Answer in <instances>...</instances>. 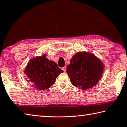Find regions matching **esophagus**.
Masks as SVG:
<instances>
[{"instance_id":"esophagus-1","label":"esophagus","mask_w":127,"mask_h":127,"mask_svg":"<svg viewBox=\"0 0 127 127\" xmlns=\"http://www.w3.org/2000/svg\"><path fill=\"white\" fill-rule=\"evenodd\" d=\"M62 70H63L64 72H66V66H65V67H62Z\"/></svg>"}]
</instances>
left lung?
Returning <instances> with one entry per match:
<instances>
[{
    "instance_id": "1",
    "label": "left lung",
    "mask_w": 127,
    "mask_h": 127,
    "mask_svg": "<svg viewBox=\"0 0 127 127\" xmlns=\"http://www.w3.org/2000/svg\"><path fill=\"white\" fill-rule=\"evenodd\" d=\"M104 67V64L94 55L81 52L70 60L66 72L73 85L86 90L97 84Z\"/></svg>"
}]
</instances>
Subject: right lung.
Wrapping results in <instances>:
<instances>
[{
  "instance_id": "right-lung-1",
  "label": "right lung",
  "mask_w": 127,
  "mask_h": 127,
  "mask_svg": "<svg viewBox=\"0 0 127 127\" xmlns=\"http://www.w3.org/2000/svg\"><path fill=\"white\" fill-rule=\"evenodd\" d=\"M64 71L54 61L46 58V55L31 59L27 65L24 74L34 87L39 90L50 88L56 79Z\"/></svg>"
}]
</instances>
